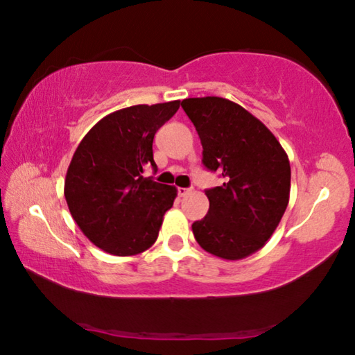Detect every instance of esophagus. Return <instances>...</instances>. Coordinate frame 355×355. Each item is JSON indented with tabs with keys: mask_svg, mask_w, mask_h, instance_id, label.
Listing matches in <instances>:
<instances>
[{
	"mask_svg": "<svg viewBox=\"0 0 355 355\" xmlns=\"http://www.w3.org/2000/svg\"><path fill=\"white\" fill-rule=\"evenodd\" d=\"M191 191H193L191 188H178V196L180 198H184V196H188Z\"/></svg>",
	"mask_w": 355,
	"mask_h": 355,
	"instance_id": "34e87169",
	"label": "esophagus"
}]
</instances>
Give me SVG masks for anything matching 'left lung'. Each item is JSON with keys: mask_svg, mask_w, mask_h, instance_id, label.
<instances>
[{"mask_svg": "<svg viewBox=\"0 0 355 355\" xmlns=\"http://www.w3.org/2000/svg\"><path fill=\"white\" fill-rule=\"evenodd\" d=\"M202 144V162L221 172V187L207 189L210 208L193 224L207 252L227 261L251 256L267 243L289 204V157L270 129L232 101H182Z\"/></svg>", "mask_w": 355, "mask_h": 355, "instance_id": "obj_1", "label": "left lung"}]
</instances>
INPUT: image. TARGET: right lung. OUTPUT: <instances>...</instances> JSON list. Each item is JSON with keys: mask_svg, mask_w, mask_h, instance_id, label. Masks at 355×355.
I'll return each instance as SVG.
<instances>
[{"mask_svg": "<svg viewBox=\"0 0 355 355\" xmlns=\"http://www.w3.org/2000/svg\"><path fill=\"white\" fill-rule=\"evenodd\" d=\"M180 101L139 104L99 120L78 144L64 180V198L87 239L114 256H134L155 243L177 188L144 177L156 172L153 139Z\"/></svg>", "mask_w": 355, "mask_h": 355, "instance_id": "obj_1", "label": "right lung"}]
</instances>
